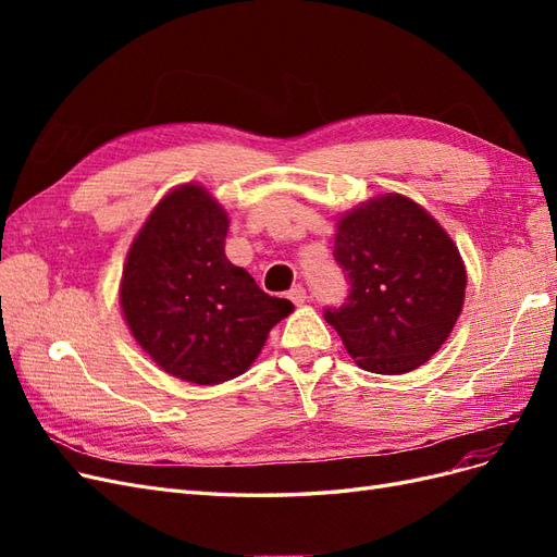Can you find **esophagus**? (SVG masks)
Wrapping results in <instances>:
<instances>
[{"label":"esophagus","mask_w":557,"mask_h":557,"mask_svg":"<svg viewBox=\"0 0 557 557\" xmlns=\"http://www.w3.org/2000/svg\"><path fill=\"white\" fill-rule=\"evenodd\" d=\"M288 299L293 301V305H305V301L309 299V295H307V290L301 288V285H293V288L288 290Z\"/></svg>","instance_id":"1"}]
</instances>
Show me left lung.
<instances>
[{"instance_id":"left-lung-1","label":"left lung","mask_w":557,"mask_h":557,"mask_svg":"<svg viewBox=\"0 0 557 557\" xmlns=\"http://www.w3.org/2000/svg\"><path fill=\"white\" fill-rule=\"evenodd\" d=\"M334 260L348 297L327 307L348 356L374 374H407L428 362L462 311L460 252L416 201L385 195L336 223Z\"/></svg>"}]
</instances>
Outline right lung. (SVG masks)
<instances>
[{
    "mask_svg": "<svg viewBox=\"0 0 557 557\" xmlns=\"http://www.w3.org/2000/svg\"><path fill=\"white\" fill-rule=\"evenodd\" d=\"M227 213L199 185L162 197L134 239L121 305L137 344L166 374L215 385L244 374L293 311L225 258Z\"/></svg>",
    "mask_w": 557,
    "mask_h": 557,
    "instance_id": "1",
    "label": "right lung"
}]
</instances>
